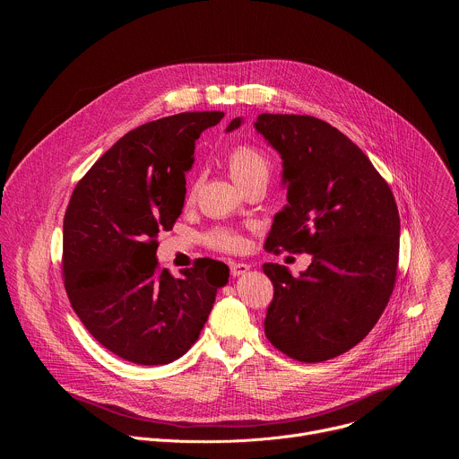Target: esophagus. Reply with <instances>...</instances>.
<instances>
[{"mask_svg":"<svg viewBox=\"0 0 459 459\" xmlns=\"http://www.w3.org/2000/svg\"><path fill=\"white\" fill-rule=\"evenodd\" d=\"M248 269H250V265H247V264H236V261H232V264H230V274H232L234 278L245 274Z\"/></svg>","mask_w":459,"mask_h":459,"instance_id":"esophagus-1","label":"esophagus"}]
</instances>
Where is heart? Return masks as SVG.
Masks as SVG:
<instances>
[{"label":"heart","instance_id":"1","mask_svg":"<svg viewBox=\"0 0 459 459\" xmlns=\"http://www.w3.org/2000/svg\"><path fill=\"white\" fill-rule=\"evenodd\" d=\"M227 167L232 179L243 190L255 183L267 185V179L271 174V161L267 154L247 143H241L230 149V152L227 154ZM194 192H195V183L188 186V198H192ZM207 243L218 250L236 252L243 247V238L234 230L218 229L207 236Z\"/></svg>","mask_w":459,"mask_h":459}]
</instances>
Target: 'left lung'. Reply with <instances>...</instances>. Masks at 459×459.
Here are the masks:
<instances>
[{
    "label": "left lung",
    "mask_w": 459,
    "mask_h": 459,
    "mask_svg": "<svg viewBox=\"0 0 459 459\" xmlns=\"http://www.w3.org/2000/svg\"><path fill=\"white\" fill-rule=\"evenodd\" d=\"M241 125L236 117L227 133ZM283 160L287 202L267 250L312 254L299 278L265 264L274 285L265 336L305 363L336 358L377 323L394 290L400 214L388 183L365 152L323 119L259 114L254 123Z\"/></svg>",
    "instance_id": "left-lung-1"
}]
</instances>
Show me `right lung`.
<instances>
[{"label":"right lung","mask_w":459,"mask_h":459,"mask_svg":"<svg viewBox=\"0 0 459 459\" xmlns=\"http://www.w3.org/2000/svg\"><path fill=\"white\" fill-rule=\"evenodd\" d=\"M223 112H181L125 134L78 181L63 220V281L85 329L138 365H167L200 338L229 267L160 269V230L185 202L194 145Z\"/></svg>","instance_id":"right-lung-1"}]
</instances>
